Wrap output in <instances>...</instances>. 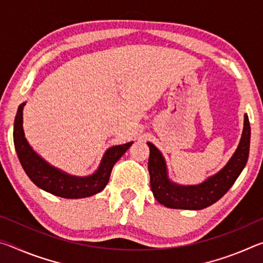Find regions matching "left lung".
Here are the masks:
<instances>
[{"label":"left lung","instance_id":"left-lung-1","mask_svg":"<svg viewBox=\"0 0 263 263\" xmlns=\"http://www.w3.org/2000/svg\"><path fill=\"white\" fill-rule=\"evenodd\" d=\"M249 144H251V126L248 116L245 115L243 131L237 151L228 164L216 175L198 185H179L168 180L166 163L161 153L153 144L149 146L148 172L151 189L157 201L171 209L201 210L220 199L228 193L242 172L248 160Z\"/></svg>","mask_w":263,"mask_h":263}]
</instances>
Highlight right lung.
<instances>
[{"instance_id":"right-lung-1","label":"right lung","mask_w":263,"mask_h":263,"mask_svg":"<svg viewBox=\"0 0 263 263\" xmlns=\"http://www.w3.org/2000/svg\"><path fill=\"white\" fill-rule=\"evenodd\" d=\"M24 105L25 103L18 106L15 117L14 145L22 167L30 180L47 193L64 198H84L103 190L108 184L114 164L130 148L132 142L114 146L106 151L95 174L84 177L68 175L44 161L30 147L23 131Z\"/></svg>"}]
</instances>
